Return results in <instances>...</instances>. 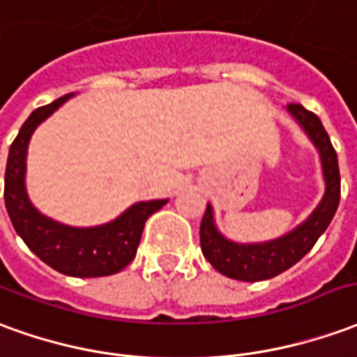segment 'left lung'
<instances>
[{
    "mask_svg": "<svg viewBox=\"0 0 357 357\" xmlns=\"http://www.w3.org/2000/svg\"><path fill=\"white\" fill-rule=\"evenodd\" d=\"M288 112L319 151L323 178H325V195L317 204V208L298 228L263 243H236L224 238L214 224L213 206L206 204L201 222L203 255L218 273L234 280L259 282L288 271L311 251L315 241L321 238V234L328 228L340 203L338 158L321 119L301 104H288Z\"/></svg>",
    "mask_w": 357,
    "mask_h": 357,
    "instance_id": "1",
    "label": "left lung"
}]
</instances>
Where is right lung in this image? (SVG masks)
<instances>
[{
    "label": "right lung",
    "instance_id": "1",
    "mask_svg": "<svg viewBox=\"0 0 357 357\" xmlns=\"http://www.w3.org/2000/svg\"><path fill=\"white\" fill-rule=\"evenodd\" d=\"M71 96L73 94H66L48 106L34 109L22 123L9 149L5 168V208L13 222L15 231L46 265L67 276L96 278L119 273L135 259L144 222L151 214L160 211L168 199L135 203L116 220L92 228L66 226L40 213L31 203L24 185L29 141L34 129Z\"/></svg>",
    "mask_w": 357,
    "mask_h": 357
}]
</instances>
